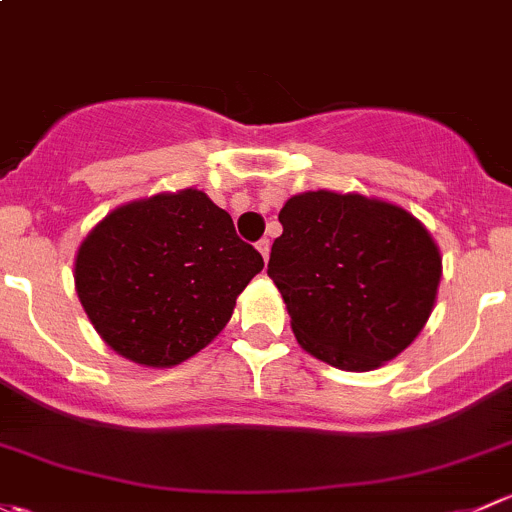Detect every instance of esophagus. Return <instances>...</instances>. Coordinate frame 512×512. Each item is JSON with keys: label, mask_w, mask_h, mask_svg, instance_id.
<instances>
[{"label": "esophagus", "mask_w": 512, "mask_h": 512, "mask_svg": "<svg viewBox=\"0 0 512 512\" xmlns=\"http://www.w3.org/2000/svg\"><path fill=\"white\" fill-rule=\"evenodd\" d=\"M257 250H260V255L265 257V260H270V250H272L270 240H267V238H262L260 242H257Z\"/></svg>", "instance_id": "34e87169"}]
</instances>
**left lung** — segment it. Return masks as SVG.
Masks as SVG:
<instances>
[{"mask_svg": "<svg viewBox=\"0 0 512 512\" xmlns=\"http://www.w3.org/2000/svg\"><path fill=\"white\" fill-rule=\"evenodd\" d=\"M267 274L292 331L341 370H373L405 351L437 299L441 257L414 215L358 193L309 191L279 211Z\"/></svg>", "mask_w": 512, "mask_h": 512, "instance_id": "1", "label": "left lung"}]
</instances>
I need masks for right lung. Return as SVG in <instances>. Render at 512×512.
Masks as SVG:
<instances>
[{
    "label": "right lung",
    "instance_id": "add662e5",
    "mask_svg": "<svg viewBox=\"0 0 512 512\" xmlns=\"http://www.w3.org/2000/svg\"><path fill=\"white\" fill-rule=\"evenodd\" d=\"M265 267L233 218L196 188L107 215L75 260V289L107 346L169 368L213 341Z\"/></svg>",
    "mask_w": 512,
    "mask_h": 512
}]
</instances>
